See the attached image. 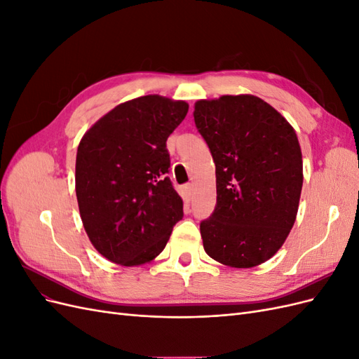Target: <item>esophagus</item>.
<instances>
[{
    "label": "esophagus",
    "instance_id": "34e87169",
    "mask_svg": "<svg viewBox=\"0 0 359 359\" xmlns=\"http://www.w3.org/2000/svg\"><path fill=\"white\" fill-rule=\"evenodd\" d=\"M184 190H186V194H187V198H191V194H193V190H194V186L193 184H187L186 187H184Z\"/></svg>",
    "mask_w": 359,
    "mask_h": 359
}]
</instances>
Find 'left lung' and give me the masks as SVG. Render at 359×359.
<instances>
[{"mask_svg": "<svg viewBox=\"0 0 359 359\" xmlns=\"http://www.w3.org/2000/svg\"><path fill=\"white\" fill-rule=\"evenodd\" d=\"M193 116L215 163V210L201 223L205 252L232 268L264 264L297 220L304 177L295 130L252 94L199 100Z\"/></svg>", "mask_w": 359, "mask_h": 359, "instance_id": "1", "label": "left lung"}]
</instances>
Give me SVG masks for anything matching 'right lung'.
<instances>
[{
  "mask_svg": "<svg viewBox=\"0 0 359 359\" xmlns=\"http://www.w3.org/2000/svg\"><path fill=\"white\" fill-rule=\"evenodd\" d=\"M189 104L157 94L115 106L83 135L76 154V198L91 244L123 266L154 260L182 219L166 173V140Z\"/></svg>",
  "mask_w": 359,
  "mask_h": 359,
  "instance_id": "add662e5",
  "label": "right lung"
}]
</instances>
